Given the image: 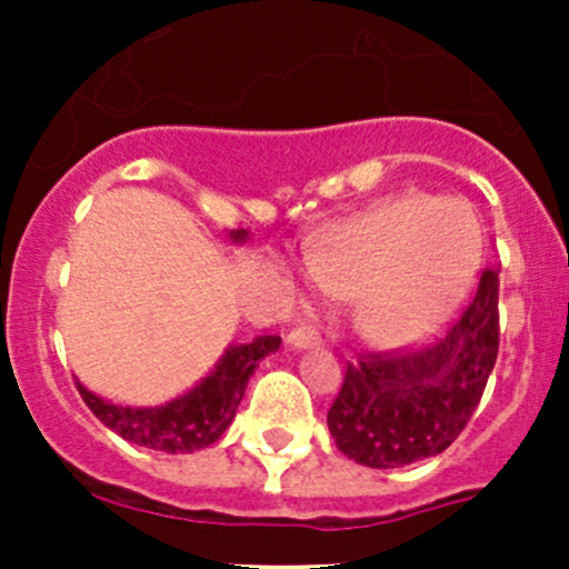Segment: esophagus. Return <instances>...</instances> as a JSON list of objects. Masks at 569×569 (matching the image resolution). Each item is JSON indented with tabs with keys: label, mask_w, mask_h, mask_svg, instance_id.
Wrapping results in <instances>:
<instances>
[{
	"label": "esophagus",
	"mask_w": 569,
	"mask_h": 569,
	"mask_svg": "<svg viewBox=\"0 0 569 569\" xmlns=\"http://www.w3.org/2000/svg\"><path fill=\"white\" fill-rule=\"evenodd\" d=\"M286 343H289L291 349H313L319 347V336L311 327H295V330L286 336Z\"/></svg>",
	"instance_id": "34e87169"
}]
</instances>
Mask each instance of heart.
Listing matches in <instances>:
<instances>
[{"label": "heart", "mask_w": 569, "mask_h": 569, "mask_svg": "<svg viewBox=\"0 0 569 569\" xmlns=\"http://www.w3.org/2000/svg\"><path fill=\"white\" fill-rule=\"evenodd\" d=\"M479 261V222L462 200L401 194L321 233L306 274L325 295L355 297L360 336L401 347L462 306Z\"/></svg>", "instance_id": "heart-1"}]
</instances>
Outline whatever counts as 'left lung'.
<instances>
[{
    "label": "left lung",
    "mask_w": 569,
    "mask_h": 569,
    "mask_svg": "<svg viewBox=\"0 0 569 569\" xmlns=\"http://www.w3.org/2000/svg\"><path fill=\"white\" fill-rule=\"evenodd\" d=\"M498 358V269L435 347L369 352L347 366L327 412L332 440L366 468H401L449 449L473 416Z\"/></svg>",
    "instance_id": "1"
}]
</instances>
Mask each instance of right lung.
<instances>
[{
    "mask_svg": "<svg viewBox=\"0 0 569 569\" xmlns=\"http://www.w3.org/2000/svg\"><path fill=\"white\" fill-rule=\"evenodd\" d=\"M233 242H244L248 231H231ZM280 336H258L250 343H231L211 375H206L192 391L159 407H123L77 382L79 396L104 427L120 438L164 455H192L217 443L231 427L252 371L267 355L278 352Z\"/></svg>",
    "mask_w": 569,
    "mask_h": 569,
    "instance_id": "add662e5",
    "label": "right lung"
}]
</instances>
